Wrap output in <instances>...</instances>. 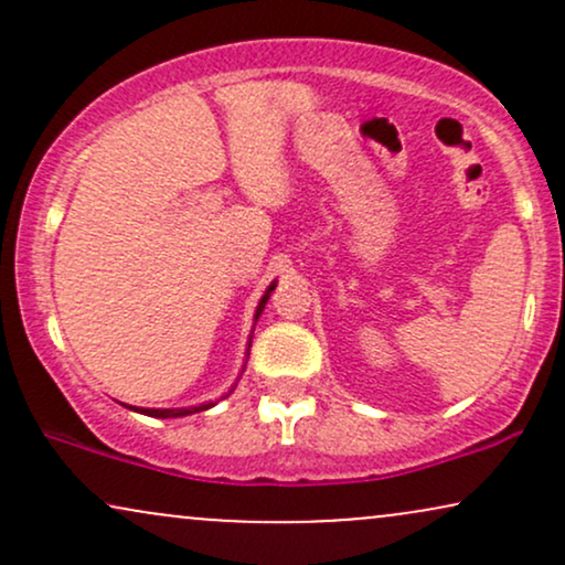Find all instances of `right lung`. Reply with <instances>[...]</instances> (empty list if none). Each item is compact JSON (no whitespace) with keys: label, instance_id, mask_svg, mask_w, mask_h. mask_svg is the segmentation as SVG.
<instances>
[{"label":"right lung","instance_id":"obj_1","mask_svg":"<svg viewBox=\"0 0 565 565\" xmlns=\"http://www.w3.org/2000/svg\"><path fill=\"white\" fill-rule=\"evenodd\" d=\"M274 287L276 284H270L268 287V291H265V297L260 300V305H257V313H255V319H260V313H263V308H265V302H268V297H270V291H274ZM249 348H252V342H249ZM246 355H249V350H246ZM212 404H201V406H191V408H140L142 414H148V417H159V419H167V417H185V414H196V412H204V408H210Z\"/></svg>","mask_w":565,"mask_h":565}]
</instances>
